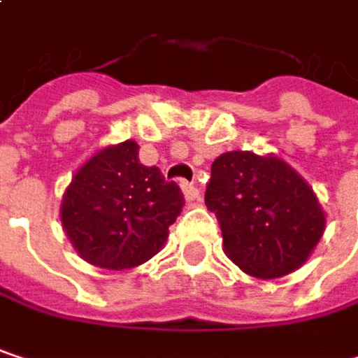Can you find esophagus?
I'll use <instances>...</instances> for the list:
<instances>
[{
    "mask_svg": "<svg viewBox=\"0 0 358 358\" xmlns=\"http://www.w3.org/2000/svg\"><path fill=\"white\" fill-rule=\"evenodd\" d=\"M180 186H182V194H184L186 203H192V201L199 199V188H196V186H192V184H188V182H182Z\"/></svg>",
    "mask_w": 358,
    "mask_h": 358,
    "instance_id": "esophagus-1",
    "label": "esophagus"
}]
</instances>
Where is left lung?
<instances>
[{
	"mask_svg": "<svg viewBox=\"0 0 358 358\" xmlns=\"http://www.w3.org/2000/svg\"><path fill=\"white\" fill-rule=\"evenodd\" d=\"M205 205L220 222L228 259L259 280L296 271L325 230L309 182L271 153H222L211 164Z\"/></svg>",
	"mask_w": 358,
	"mask_h": 358,
	"instance_id": "left-lung-1",
	"label": "left lung"
}]
</instances>
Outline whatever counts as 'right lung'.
Wrapping results in <instances>:
<instances>
[{
    "label": "right lung",
    "instance_id": "right-lung-1",
    "mask_svg": "<svg viewBox=\"0 0 358 358\" xmlns=\"http://www.w3.org/2000/svg\"><path fill=\"white\" fill-rule=\"evenodd\" d=\"M176 182H166L138 159V145L124 141L89 157L68 184L59 217L68 241L87 263L130 269L164 249L182 211Z\"/></svg>",
    "mask_w": 358,
    "mask_h": 358
}]
</instances>
